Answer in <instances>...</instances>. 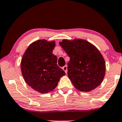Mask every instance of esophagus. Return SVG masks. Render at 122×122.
Wrapping results in <instances>:
<instances>
[{
  "label": "esophagus",
  "instance_id": "obj_1",
  "mask_svg": "<svg viewBox=\"0 0 122 122\" xmlns=\"http://www.w3.org/2000/svg\"><path fill=\"white\" fill-rule=\"evenodd\" d=\"M62 69L64 70V71H65L66 73H67V69H67V66L66 65H65L64 66H63L62 67Z\"/></svg>",
  "mask_w": 122,
  "mask_h": 122
}]
</instances>
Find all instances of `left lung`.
Wrapping results in <instances>:
<instances>
[{
  "instance_id": "8db88e82",
  "label": "left lung",
  "mask_w": 122,
  "mask_h": 122,
  "mask_svg": "<svg viewBox=\"0 0 122 122\" xmlns=\"http://www.w3.org/2000/svg\"><path fill=\"white\" fill-rule=\"evenodd\" d=\"M59 43L70 57L68 75L75 87L82 92L97 87L106 73V63L99 50L81 39L64 40Z\"/></svg>"
}]
</instances>
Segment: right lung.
<instances>
[{"instance_id": "1", "label": "right lung", "mask_w": 122, "mask_h": 122, "mask_svg": "<svg viewBox=\"0 0 122 122\" xmlns=\"http://www.w3.org/2000/svg\"><path fill=\"white\" fill-rule=\"evenodd\" d=\"M55 41L46 40L31 43L22 57L20 68L25 82L36 91L49 92L56 87L65 73L57 65V57L53 54Z\"/></svg>"}]
</instances>
